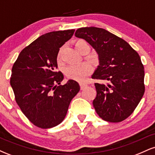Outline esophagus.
Wrapping results in <instances>:
<instances>
[{"instance_id": "34e87169", "label": "esophagus", "mask_w": 155, "mask_h": 155, "mask_svg": "<svg viewBox=\"0 0 155 155\" xmlns=\"http://www.w3.org/2000/svg\"><path fill=\"white\" fill-rule=\"evenodd\" d=\"M79 85H80V88H81V90H83V89L87 86V84H83V83H79Z\"/></svg>"}]
</instances>
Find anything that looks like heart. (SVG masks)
<instances>
[{
	"instance_id": "heart-1",
	"label": "heart",
	"mask_w": 155,
	"mask_h": 155,
	"mask_svg": "<svg viewBox=\"0 0 155 155\" xmlns=\"http://www.w3.org/2000/svg\"><path fill=\"white\" fill-rule=\"evenodd\" d=\"M87 44L85 41L82 39H79L76 41L75 47L78 49L83 44ZM61 58V51H59L58 54L57 60L60 61ZM92 72V68L90 64L82 63L79 65H68L65 68V74L68 78L71 79L76 80V81H83L86 79L87 76L90 75Z\"/></svg>"
}]
</instances>
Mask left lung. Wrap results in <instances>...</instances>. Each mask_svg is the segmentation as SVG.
Masks as SVG:
<instances>
[{
  "instance_id": "left-lung-1",
  "label": "left lung",
  "mask_w": 155,
  "mask_h": 155,
  "mask_svg": "<svg viewBox=\"0 0 155 155\" xmlns=\"http://www.w3.org/2000/svg\"><path fill=\"white\" fill-rule=\"evenodd\" d=\"M75 36L86 40L98 54L100 64L92 78L106 83H95L97 95L92 104L96 112L107 122L124 120L144 94V68L139 54L127 41L103 28H79Z\"/></svg>"
}]
</instances>
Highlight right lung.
I'll return each instance as SVG.
<instances>
[{
  "mask_svg": "<svg viewBox=\"0 0 155 155\" xmlns=\"http://www.w3.org/2000/svg\"><path fill=\"white\" fill-rule=\"evenodd\" d=\"M74 31H53L41 35L21 51L12 67L10 84L16 102L30 122L40 128L61 123L80 90L74 80L60 84L64 76L56 71L60 48Z\"/></svg>",
  "mask_w": 155,
  "mask_h": 155,
  "instance_id": "add662e5",
  "label": "right lung"
}]
</instances>
